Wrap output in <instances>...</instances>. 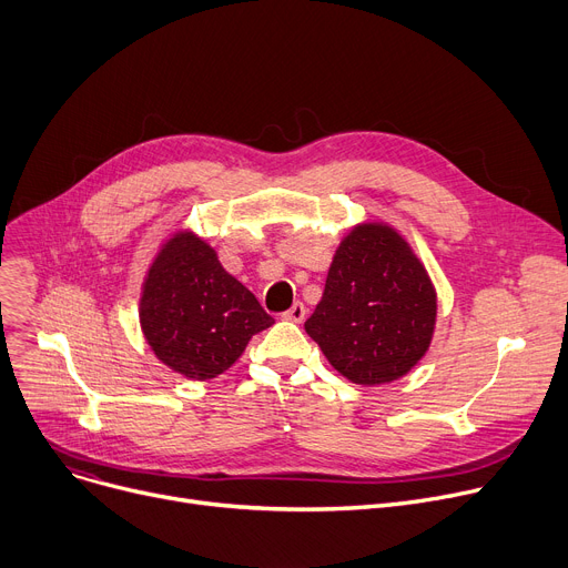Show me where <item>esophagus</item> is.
<instances>
[{
    "label": "esophagus",
    "mask_w": 568,
    "mask_h": 568,
    "mask_svg": "<svg viewBox=\"0 0 568 568\" xmlns=\"http://www.w3.org/2000/svg\"><path fill=\"white\" fill-rule=\"evenodd\" d=\"M283 320H287V322H296V324H301L306 320V306L301 304V301H296V304L290 308V311H285L283 313Z\"/></svg>",
    "instance_id": "1"
}]
</instances>
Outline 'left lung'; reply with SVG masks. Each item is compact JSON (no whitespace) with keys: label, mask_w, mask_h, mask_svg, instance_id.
Returning a JSON list of instances; mask_svg holds the SVG:
<instances>
[{"label":"left lung","mask_w":568,"mask_h":568,"mask_svg":"<svg viewBox=\"0 0 568 568\" xmlns=\"http://www.w3.org/2000/svg\"><path fill=\"white\" fill-rule=\"evenodd\" d=\"M436 290L408 242L386 223H361L339 242L306 333L361 386L390 384L427 354Z\"/></svg>","instance_id":"1"}]
</instances>
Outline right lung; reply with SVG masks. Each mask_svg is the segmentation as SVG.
<instances>
[{
    "label": "right lung",
    "mask_w": 568,
    "mask_h": 568,
    "mask_svg": "<svg viewBox=\"0 0 568 568\" xmlns=\"http://www.w3.org/2000/svg\"><path fill=\"white\" fill-rule=\"evenodd\" d=\"M139 320L155 356L194 382L229 369L248 339L274 324L216 251L189 231L166 240L150 264Z\"/></svg>",
    "instance_id": "1"
}]
</instances>
